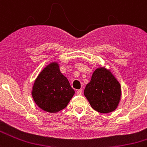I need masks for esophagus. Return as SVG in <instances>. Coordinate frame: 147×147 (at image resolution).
<instances>
[{"label":"esophagus","mask_w":147,"mask_h":147,"mask_svg":"<svg viewBox=\"0 0 147 147\" xmlns=\"http://www.w3.org/2000/svg\"><path fill=\"white\" fill-rule=\"evenodd\" d=\"M82 93V89L78 90L77 91H76V94L77 95H81Z\"/></svg>","instance_id":"1"}]
</instances>
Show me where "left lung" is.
Here are the masks:
<instances>
[{"label": "left lung", "instance_id": "8db88e82", "mask_svg": "<svg viewBox=\"0 0 147 147\" xmlns=\"http://www.w3.org/2000/svg\"><path fill=\"white\" fill-rule=\"evenodd\" d=\"M92 108L107 113L117 108L121 99V85L115 76L105 67L97 68L84 90Z\"/></svg>", "mask_w": 147, "mask_h": 147}]
</instances>
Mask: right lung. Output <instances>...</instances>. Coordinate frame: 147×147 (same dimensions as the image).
Masks as SVG:
<instances>
[{"label": "right lung", "mask_w": 147, "mask_h": 147, "mask_svg": "<svg viewBox=\"0 0 147 147\" xmlns=\"http://www.w3.org/2000/svg\"><path fill=\"white\" fill-rule=\"evenodd\" d=\"M74 93L57 62L49 64L40 73L32 92L37 106L49 113L59 112L65 108Z\"/></svg>", "instance_id": "add662e5"}]
</instances>
